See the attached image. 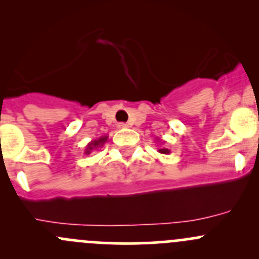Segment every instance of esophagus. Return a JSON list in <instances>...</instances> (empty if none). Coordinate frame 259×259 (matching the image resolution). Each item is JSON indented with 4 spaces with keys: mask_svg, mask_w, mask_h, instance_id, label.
<instances>
[{
    "mask_svg": "<svg viewBox=\"0 0 259 259\" xmlns=\"http://www.w3.org/2000/svg\"><path fill=\"white\" fill-rule=\"evenodd\" d=\"M117 127H119V129H126V127H129V125L125 124V122H119V124H117Z\"/></svg>",
    "mask_w": 259,
    "mask_h": 259,
    "instance_id": "obj_1",
    "label": "esophagus"
}]
</instances>
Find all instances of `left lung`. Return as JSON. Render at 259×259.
Instances as JSON below:
<instances>
[{"label":"left lung","instance_id":"obj_1","mask_svg":"<svg viewBox=\"0 0 259 259\" xmlns=\"http://www.w3.org/2000/svg\"><path fill=\"white\" fill-rule=\"evenodd\" d=\"M159 142V139H156ZM161 144H164V142H161ZM159 153L160 154H169L170 153V150H169V149H166V148H161V149H159Z\"/></svg>","mask_w":259,"mask_h":259}]
</instances>
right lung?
I'll return each mask as SVG.
<instances>
[{"label":"right lung","instance_id":"obj_1","mask_svg":"<svg viewBox=\"0 0 259 259\" xmlns=\"http://www.w3.org/2000/svg\"><path fill=\"white\" fill-rule=\"evenodd\" d=\"M106 142H108V135H104V137H100V138H99V139L91 140V142L89 143L88 145H86L85 154H86V155H89V154H90L93 150H96V149L101 148V146L105 144Z\"/></svg>","mask_w":259,"mask_h":259}]
</instances>
